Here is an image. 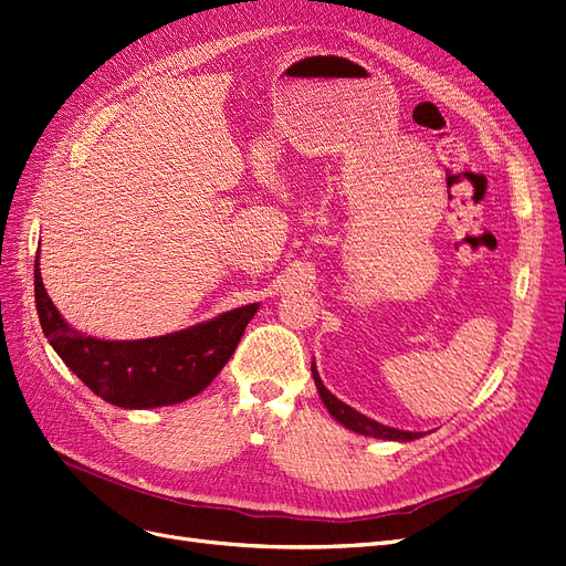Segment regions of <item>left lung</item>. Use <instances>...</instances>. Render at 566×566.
I'll list each match as a JSON object with an SVG mask.
<instances>
[{"label": "left lung", "instance_id": "1", "mask_svg": "<svg viewBox=\"0 0 566 566\" xmlns=\"http://www.w3.org/2000/svg\"><path fill=\"white\" fill-rule=\"evenodd\" d=\"M312 375H315V385H317V391H319V396H322L324 406H326L328 412H331L333 417H336V420H338L340 424H345L347 429L357 431V433H364V436H373V438H385V441H412V438H420V433L399 431V429L385 427V424L375 422V420H368L366 415H361V412H357L354 408L345 406L343 401H338L336 396H333V394L324 387V382H322V378H319V373H317V366H315V364H312Z\"/></svg>", "mask_w": 566, "mask_h": 566}]
</instances>
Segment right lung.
<instances>
[{
  "mask_svg": "<svg viewBox=\"0 0 566 566\" xmlns=\"http://www.w3.org/2000/svg\"><path fill=\"white\" fill-rule=\"evenodd\" d=\"M34 301L44 336L76 378L118 408H158L200 394L233 357L259 303L170 336L146 340H99L83 336L57 315L34 261Z\"/></svg>",
  "mask_w": 566,
  "mask_h": 566,
  "instance_id": "add662e5",
  "label": "right lung"
}]
</instances>
